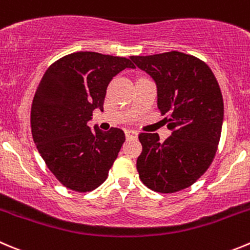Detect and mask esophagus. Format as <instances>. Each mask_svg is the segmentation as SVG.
<instances>
[{"label":"esophagus","mask_w":250,"mask_h":250,"mask_svg":"<svg viewBox=\"0 0 250 250\" xmlns=\"http://www.w3.org/2000/svg\"><path fill=\"white\" fill-rule=\"evenodd\" d=\"M125 134L127 138H136V137H138V132L134 129H125Z\"/></svg>","instance_id":"obj_1"}]
</instances>
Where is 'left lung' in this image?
Masks as SVG:
<instances>
[{"label":"left lung","instance_id":"obj_1","mask_svg":"<svg viewBox=\"0 0 250 250\" xmlns=\"http://www.w3.org/2000/svg\"><path fill=\"white\" fill-rule=\"evenodd\" d=\"M157 83L158 108L171 136L141 133L137 159L142 183L171 193L192 185L208 169L223 125V99L213 72L202 60L180 51L130 57Z\"/></svg>","mask_w":250,"mask_h":250}]
</instances>
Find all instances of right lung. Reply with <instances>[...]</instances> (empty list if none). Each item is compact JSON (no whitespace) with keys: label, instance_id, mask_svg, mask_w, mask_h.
<instances>
[{"label":"right lung","instance_id":"obj_1","mask_svg":"<svg viewBox=\"0 0 250 250\" xmlns=\"http://www.w3.org/2000/svg\"><path fill=\"white\" fill-rule=\"evenodd\" d=\"M134 67L127 58L78 51L50 65L42 78L30 112L32 134L46 167L65 188L87 192L108 176L125 133L91 129L87 123L95 109L104 112L113 76Z\"/></svg>","mask_w":250,"mask_h":250}]
</instances>
